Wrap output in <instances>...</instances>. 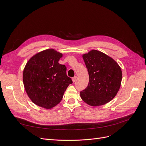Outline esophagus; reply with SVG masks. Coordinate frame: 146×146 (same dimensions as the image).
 <instances>
[{
	"label": "esophagus",
	"instance_id": "1",
	"mask_svg": "<svg viewBox=\"0 0 146 146\" xmlns=\"http://www.w3.org/2000/svg\"><path fill=\"white\" fill-rule=\"evenodd\" d=\"M76 79H77V77H76V76H74V77L72 78V82L74 83L76 81Z\"/></svg>",
	"mask_w": 146,
	"mask_h": 146
}]
</instances>
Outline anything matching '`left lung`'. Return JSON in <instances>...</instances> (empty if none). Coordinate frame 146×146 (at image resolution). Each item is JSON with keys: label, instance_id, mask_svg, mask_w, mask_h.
<instances>
[{"label": "left lung", "instance_id": "obj_1", "mask_svg": "<svg viewBox=\"0 0 146 146\" xmlns=\"http://www.w3.org/2000/svg\"><path fill=\"white\" fill-rule=\"evenodd\" d=\"M89 74V83L80 92L82 99L93 107L103 105L117 94L122 81V70L112 58L92 50L83 55Z\"/></svg>", "mask_w": 146, "mask_h": 146}]
</instances>
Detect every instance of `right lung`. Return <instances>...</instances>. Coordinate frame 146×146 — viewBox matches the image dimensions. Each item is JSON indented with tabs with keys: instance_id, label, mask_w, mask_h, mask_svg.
<instances>
[{
	"instance_id": "add662e5",
	"label": "right lung",
	"mask_w": 146,
	"mask_h": 146,
	"mask_svg": "<svg viewBox=\"0 0 146 146\" xmlns=\"http://www.w3.org/2000/svg\"><path fill=\"white\" fill-rule=\"evenodd\" d=\"M63 54L53 48L35 54L26 64L23 83L26 92L33 102L50 109L58 104L71 78L66 75L65 65L59 60Z\"/></svg>"
}]
</instances>
